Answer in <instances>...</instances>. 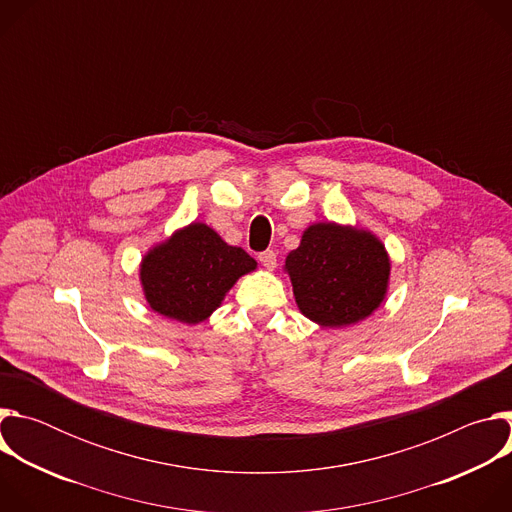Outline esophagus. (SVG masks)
Listing matches in <instances>:
<instances>
[{
	"label": "esophagus",
	"mask_w": 512,
	"mask_h": 512,
	"mask_svg": "<svg viewBox=\"0 0 512 512\" xmlns=\"http://www.w3.org/2000/svg\"><path fill=\"white\" fill-rule=\"evenodd\" d=\"M259 261H261V265H263V267L273 269V267L277 265V255H275V251L267 249V251H263V253L259 255Z\"/></svg>",
	"instance_id": "obj_1"
}]
</instances>
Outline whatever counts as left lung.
<instances>
[{"label":"left lung","instance_id":"obj_1","mask_svg":"<svg viewBox=\"0 0 512 512\" xmlns=\"http://www.w3.org/2000/svg\"><path fill=\"white\" fill-rule=\"evenodd\" d=\"M389 269L385 247L371 233L334 223L312 225L285 259L302 314L330 328L371 316L385 298Z\"/></svg>","mask_w":512,"mask_h":512}]
</instances>
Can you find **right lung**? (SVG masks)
<instances>
[{
    "instance_id": "1",
    "label": "right lung",
    "mask_w": 512,
    "mask_h": 512,
    "mask_svg": "<svg viewBox=\"0 0 512 512\" xmlns=\"http://www.w3.org/2000/svg\"><path fill=\"white\" fill-rule=\"evenodd\" d=\"M255 265L247 251L227 245L210 227L192 223L145 255L141 283L152 310L184 324H198Z\"/></svg>"
}]
</instances>
